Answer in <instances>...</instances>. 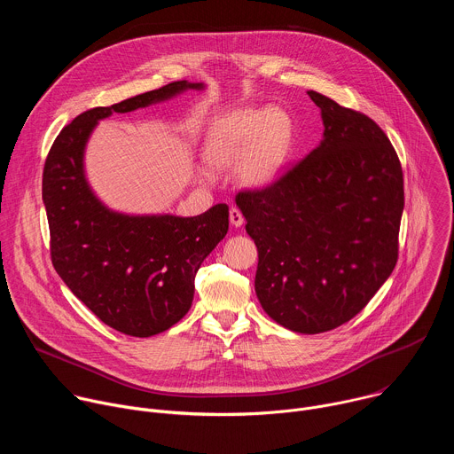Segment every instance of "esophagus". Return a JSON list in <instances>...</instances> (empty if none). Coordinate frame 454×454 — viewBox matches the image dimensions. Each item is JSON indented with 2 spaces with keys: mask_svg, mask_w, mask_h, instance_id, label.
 Listing matches in <instances>:
<instances>
[{
  "mask_svg": "<svg viewBox=\"0 0 454 454\" xmlns=\"http://www.w3.org/2000/svg\"><path fill=\"white\" fill-rule=\"evenodd\" d=\"M230 223L235 226V228H239V226H242L244 224V215H242V212L239 210V208H230Z\"/></svg>",
  "mask_w": 454,
  "mask_h": 454,
  "instance_id": "esophagus-1",
  "label": "esophagus"
}]
</instances>
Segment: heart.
I'll use <instances>...</instances> for the list:
<instances>
[{"label": "heart", "instance_id": "b5f03b06", "mask_svg": "<svg viewBox=\"0 0 454 454\" xmlns=\"http://www.w3.org/2000/svg\"><path fill=\"white\" fill-rule=\"evenodd\" d=\"M294 144L291 118L275 107H249L217 116L207 133L205 158L233 168L247 186H266L284 170Z\"/></svg>", "mask_w": 454, "mask_h": 454}]
</instances>
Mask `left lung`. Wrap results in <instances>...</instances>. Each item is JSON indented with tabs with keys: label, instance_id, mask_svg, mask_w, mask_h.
Returning <instances> with one entry per match:
<instances>
[{
	"label": "left lung",
	"instance_id": "1",
	"mask_svg": "<svg viewBox=\"0 0 454 454\" xmlns=\"http://www.w3.org/2000/svg\"><path fill=\"white\" fill-rule=\"evenodd\" d=\"M325 125L321 144L235 203L254 240L262 309L300 334L333 331L392 275L404 210L403 167L366 114L307 91Z\"/></svg>",
	"mask_w": 454,
	"mask_h": 454
}]
</instances>
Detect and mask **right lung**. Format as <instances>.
Wrapping results in <instances>:
<instances>
[{"label":"right lung","instance_id":"1","mask_svg":"<svg viewBox=\"0 0 454 454\" xmlns=\"http://www.w3.org/2000/svg\"><path fill=\"white\" fill-rule=\"evenodd\" d=\"M201 82L176 81L79 114L55 138L43 170L51 264L111 329L149 338L190 309L193 280L228 231V205L196 217L125 215L104 207L84 176V149L98 120L168 100Z\"/></svg>","mask_w":454,"mask_h":454}]
</instances>
